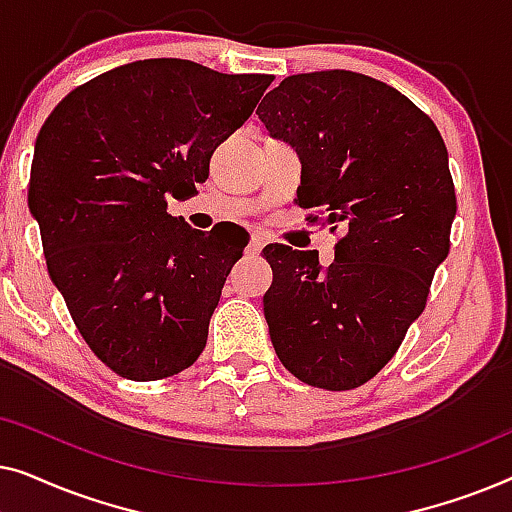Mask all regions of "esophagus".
Here are the masks:
<instances>
[{
    "label": "esophagus",
    "mask_w": 512,
    "mask_h": 512,
    "mask_svg": "<svg viewBox=\"0 0 512 512\" xmlns=\"http://www.w3.org/2000/svg\"><path fill=\"white\" fill-rule=\"evenodd\" d=\"M263 247H265L263 237H261V235H251V240H249V244H247V254L258 256V254H261Z\"/></svg>",
    "instance_id": "1"
}]
</instances>
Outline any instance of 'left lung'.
I'll use <instances>...</instances> for the list:
<instances>
[{
	"label": "left lung",
	"instance_id": "1",
	"mask_svg": "<svg viewBox=\"0 0 512 512\" xmlns=\"http://www.w3.org/2000/svg\"><path fill=\"white\" fill-rule=\"evenodd\" d=\"M256 114L298 153L296 205L324 209V223L347 230L326 270L317 251L263 249L272 347L300 382L361 387L424 312L450 251L457 198L445 142L396 88L345 69L289 76Z\"/></svg>",
	"mask_w": 512,
	"mask_h": 512
}]
</instances>
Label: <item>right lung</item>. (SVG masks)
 I'll return each instance as SVG.
<instances>
[{"label": "right lung", "mask_w": 512, "mask_h": 512, "mask_svg": "<svg viewBox=\"0 0 512 512\" xmlns=\"http://www.w3.org/2000/svg\"><path fill=\"white\" fill-rule=\"evenodd\" d=\"M268 74L191 60L116 67L74 88L34 144L27 207L48 275L97 359L135 382L193 366L247 230L209 233L167 214L251 116Z\"/></svg>", "instance_id": "1"}]
</instances>
